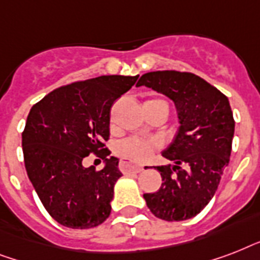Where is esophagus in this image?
<instances>
[{"label": "esophagus", "mask_w": 260, "mask_h": 260, "mask_svg": "<svg viewBox=\"0 0 260 260\" xmlns=\"http://www.w3.org/2000/svg\"><path fill=\"white\" fill-rule=\"evenodd\" d=\"M120 170L124 174L126 173H140L143 170V166H138V165H134V163L128 162V160H120Z\"/></svg>", "instance_id": "obj_1"}]
</instances>
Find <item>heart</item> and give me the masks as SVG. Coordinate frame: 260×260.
Listing matches in <instances>:
<instances>
[{
  "instance_id": "heart-1",
  "label": "heart",
  "mask_w": 260,
  "mask_h": 260,
  "mask_svg": "<svg viewBox=\"0 0 260 260\" xmlns=\"http://www.w3.org/2000/svg\"><path fill=\"white\" fill-rule=\"evenodd\" d=\"M154 151V143L140 138L125 139L117 146V154L134 162H146L152 156Z\"/></svg>"
}]
</instances>
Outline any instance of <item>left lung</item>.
Returning <instances> with one entry per match:
<instances>
[{"mask_svg":"<svg viewBox=\"0 0 260 260\" xmlns=\"http://www.w3.org/2000/svg\"><path fill=\"white\" fill-rule=\"evenodd\" d=\"M143 85L173 100L181 124L162 154L174 165L156 166L162 186L143 197L158 218L183 221L197 216L217 190L230 163L234 114L225 94L193 73L152 71L139 79Z\"/></svg>","mask_w":260,"mask_h":260,"instance_id":"obj_1","label":"left lung"}]
</instances>
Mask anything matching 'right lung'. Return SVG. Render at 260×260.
<instances>
[{
    "mask_svg": "<svg viewBox=\"0 0 260 260\" xmlns=\"http://www.w3.org/2000/svg\"><path fill=\"white\" fill-rule=\"evenodd\" d=\"M139 75H102L52 90L36 102L22 131V152L29 181L54 220L87 230L109 217L114 183L122 174L118 159H106L102 170L82 166L94 154H110V108Z\"/></svg>",
    "mask_w": 260,
    "mask_h": 260,
    "instance_id": "add662e5",
    "label": "right lung"
}]
</instances>
